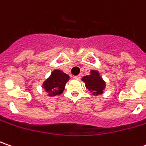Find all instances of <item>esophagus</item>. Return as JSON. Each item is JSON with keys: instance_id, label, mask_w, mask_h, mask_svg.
I'll use <instances>...</instances> for the list:
<instances>
[{"instance_id": "34e87169", "label": "esophagus", "mask_w": 146, "mask_h": 146, "mask_svg": "<svg viewBox=\"0 0 146 146\" xmlns=\"http://www.w3.org/2000/svg\"><path fill=\"white\" fill-rule=\"evenodd\" d=\"M73 78H74L75 80H80V79H81V74H80V75H78V76H74Z\"/></svg>"}]
</instances>
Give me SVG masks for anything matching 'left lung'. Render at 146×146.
<instances>
[{
  "label": "left lung",
  "mask_w": 146,
  "mask_h": 146,
  "mask_svg": "<svg viewBox=\"0 0 146 146\" xmlns=\"http://www.w3.org/2000/svg\"><path fill=\"white\" fill-rule=\"evenodd\" d=\"M82 81L86 84V88L96 95L103 94L104 87L106 86L105 82L100 77L98 72L94 70H91L90 75L83 77Z\"/></svg>",
  "instance_id": "left-lung-1"
}]
</instances>
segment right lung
<instances>
[{
	"mask_svg": "<svg viewBox=\"0 0 146 146\" xmlns=\"http://www.w3.org/2000/svg\"><path fill=\"white\" fill-rule=\"evenodd\" d=\"M69 80V76L60 70H54L50 78L43 85V88L48 93L49 96H56L63 93L65 84Z\"/></svg>",
	"mask_w": 146,
	"mask_h": 146,
	"instance_id": "1",
	"label": "right lung"
}]
</instances>
